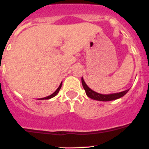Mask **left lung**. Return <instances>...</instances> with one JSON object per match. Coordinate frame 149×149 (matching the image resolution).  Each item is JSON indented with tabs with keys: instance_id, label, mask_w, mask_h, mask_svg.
<instances>
[{
	"instance_id": "8db88e82",
	"label": "left lung",
	"mask_w": 149,
	"mask_h": 149,
	"mask_svg": "<svg viewBox=\"0 0 149 149\" xmlns=\"http://www.w3.org/2000/svg\"><path fill=\"white\" fill-rule=\"evenodd\" d=\"M81 81H82V85L84 87V90L86 92V95L89 98H92V99L96 100V101H113V100H116L118 98H120L123 97L126 93L128 92L129 89H127L125 91L121 92V93H112V94L108 95H103L100 94V93H96L95 91L92 90L89 86L86 85V84L84 81L83 77H81Z\"/></svg>"
}]
</instances>
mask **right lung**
I'll return each instance as SVG.
<instances>
[{"label":"right lung","instance_id":"1","mask_svg":"<svg viewBox=\"0 0 149 149\" xmlns=\"http://www.w3.org/2000/svg\"><path fill=\"white\" fill-rule=\"evenodd\" d=\"M61 86H62V82H61V84H60V86H59V87L57 88V89H56V90L55 91V92H54V93H53V94H51V95H48V96H47V97H45V98H41V100H45V99H50V98H54V96H56V95H57V93H59V91H60V88H61Z\"/></svg>","mask_w":149,"mask_h":149}]
</instances>
